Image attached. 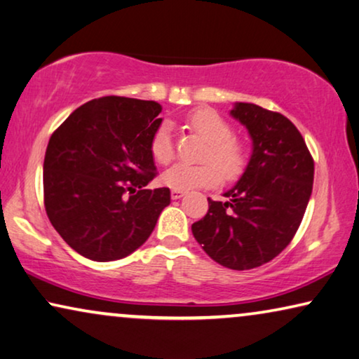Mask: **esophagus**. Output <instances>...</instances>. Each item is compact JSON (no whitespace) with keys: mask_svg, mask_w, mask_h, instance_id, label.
Listing matches in <instances>:
<instances>
[{"mask_svg":"<svg viewBox=\"0 0 359 359\" xmlns=\"http://www.w3.org/2000/svg\"><path fill=\"white\" fill-rule=\"evenodd\" d=\"M185 195V191H182V190H172L170 191V196H172V200H179V198H182Z\"/></svg>","mask_w":359,"mask_h":359,"instance_id":"34e87169","label":"esophagus"}]
</instances>
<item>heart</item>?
<instances>
[{"label": "heart", "mask_w": 359, "mask_h": 359, "mask_svg": "<svg viewBox=\"0 0 359 359\" xmlns=\"http://www.w3.org/2000/svg\"><path fill=\"white\" fill-rule=\"evenodd\" d=\"M189 126L210 143L203 154V161L206 163L198 165L174 164L161 175L164 185L182 191L208 189L219 184V172L227 182L238 179L243 174L248 163L247 147L233 137V128L224 117L212 109H198L189 116ZM151 153L159 164H168L174 158V140L168 124L159 126L154 132ZM210 162L219 169L218 173V168H214L215 165H210Z\"/></svg>", "instance_id": "1"}]
</instances>
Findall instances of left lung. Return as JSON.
Segmentation results:
<instances>
[{
  "instance_id": "1",
  "label": "left lung",
  "mask_w": 359,
  "mask_h": 359,
  "mask_svg": "<svg viewBox=\"0 0 359 359\" xmlns=\"http://www.w3.org/2000/svg\"><path fill=\"white\" fill-rule=\"evenodd\" d=\"M231 116L248 130L250 161L224 194L227 201L208 198L210 210L191 232L216 263L247 271L292 242L313 191L314 161L302 133L279 112L235 103Z\"/></svg>"
}]
</instances>
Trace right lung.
<instances>
[{"instance_id":"right-lung-1","label":"right lung","mask_w":359,"mask_h":359,"mask_svg":"<svg viewBox=\"0 0 359 359\" xmlns=\"http://www.w3.org/2000/svg\"><path fill=\"white\" fill-rule=\"evenodd\" d=\"M163 106L103 96L72 112L48 143L43 191L50 222L92 261L140 248L170 203V190L145 187L156 175L151 138Z\"/></svg>"}]
</instances>
